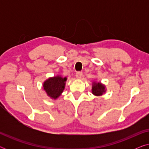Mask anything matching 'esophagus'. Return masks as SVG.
<instances>
[{
    "instance_id": "esophagus-1",
    "label": "esophagus",
    "mask_w": 149,
    "mask_h": 149,
    "mask_svg": "<svg viewBox=\"0 0 149 149\" xmlns=\"http://www.w3.org/2000/svg\"><path fill=\"white\" fill-rule=\"evenodd\" d=\"M83 75V72H76V74H75V76H76V77L77 79H81V77H82Z\"/></svg>"
}]
</instances>
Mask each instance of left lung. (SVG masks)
I'll list each match as a JSON object with an SVG mask.
<instances>
[{
  "mask_svg": "<svg viewBox=\"0 0 149 149\" xmlns=\"http://www.w3.org/2000/svg\"><path fill=\"white\" fill-rule=\"evenodd\" d=\"M105 91L104 86L101 83H93L92 87V93L95 95H101Z\"/></svg>",
  "mask_w": 149,
  "mask_h": 149,
  "instance_id": "left-lung-1",
  "label": "left lung"
}]
</instances>
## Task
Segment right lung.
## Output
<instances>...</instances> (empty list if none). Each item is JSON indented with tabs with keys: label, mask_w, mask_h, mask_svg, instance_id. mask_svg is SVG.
Listing matches in <instances>:
<instances>
[{
	"label": "right lung",
	"mask_w": 149,
	"mask_h": 149,
	"mask_svg": "<svg viewBox=\"0 0 149 149\" xmlns=\"http://www.w3.org/2000/svg\"><path fill=\"white\" fill-rule=\"evenodd\" d=\"M66 78L61 77H54L47 79L43 84V88L49 96L56 99L60 96L64 89Z\"/></svg>",
	"instance_id": "right-lung-1"
}]
</instances>
